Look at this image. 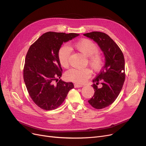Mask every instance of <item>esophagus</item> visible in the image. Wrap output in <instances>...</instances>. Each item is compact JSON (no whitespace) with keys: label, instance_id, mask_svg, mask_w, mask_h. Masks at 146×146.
Returning a JSON list of instances; mask_svg holds the SVG:
<instances>
[{"label":"esophagus","instance_id":"esophagus-1","mask_svg":"<svg viewBox=\"0 0 146 146\" xmlns=\"http://www.w3.org/2000/svg\"><path fill=\"white\" fill-rule=\"evenodd\" d=\"M82 86H83L82 85H79V84H76V83L74 84V88H82Z\"/></svg>","mask_w":146,"mask_h":146}]
</instances>
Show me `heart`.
I'll return each instance as SVG.
<instances>
[{
    "instance_id": "1",
    "label": "heart",
    "mask_w": 146,
    "mask_h": 146,
    "mask_svg": "<svg viewBox=\"0 0 146 146\" xmlns=\"http://www.w3.org/2000/svg\"><path fill=\"white\" fill-rule=\"evenodd\" d=\"M73 47L80 52L88 57V62L94 70H99L104 64L102 56L98 52V47L95 43L89 39H82L73 44ZM71 51L67 45H63L59 49L58 57L60 63L63 67H67L69 63ZM90 70L85 68H70L65 74L67 80L76 83L82 84L90 78Z\"/></svg>"
}]
</instances>
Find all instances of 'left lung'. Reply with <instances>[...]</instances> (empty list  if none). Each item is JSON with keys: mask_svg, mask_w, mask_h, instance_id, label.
<instances>
[{"mask_svg": "<svg viewBox=\"0 0 146 146\" xmlns=\"http://www.w3.org/2000/svg\"><path fill=\"white\" fill-rule=\"evenodd\" d=\"M96 42L103 52L105 61L102 70L93 80L94 96L88 101L96 109L111 105L118 96L125 81V60L118 45L107 34L94 31L83 34ZM99 83L102 85L97 87Z\"/></svg>", "mask_w": 146, "mask_h": 146, "instance_id": "obj_1", "label": "left lung"}]
</instances>
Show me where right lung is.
Wrapping results in <instances>:
<instances>
[{"mask_svg":"<svg viewBox=\"0 0 146 146\" xmlns=\"http://www.w3.org/2000/svg\"><path fill=\"white\" fill-rule=\"evenodd\" d=\"M79 35L47 32L30 46L25 60L24 80L31 98L42 110L50 111L58 108L69 90L74 88L72 82L61 79L58 82L63 71L58 52L63 42Z\"/></svg>","mask_w":146,"mask_h":146,"instance_id":"obj_1","label":"right lung"}]
</instances>
